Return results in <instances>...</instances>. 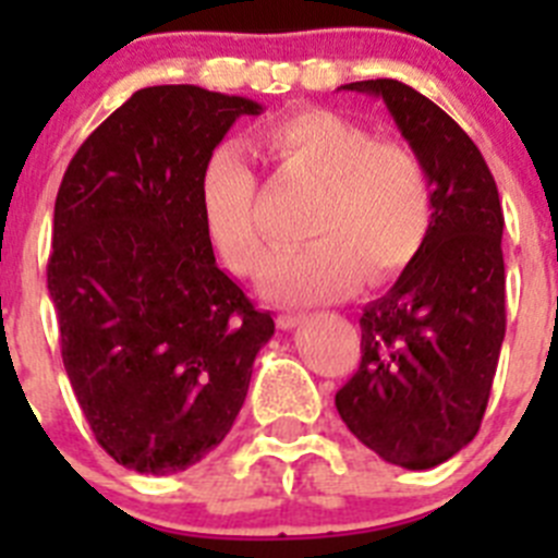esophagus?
Segmentation results:
<instances>
[{"mask_svg": "<svg viewBox=\"0 0 558 558\" xmlns=\"http://www.w3.org/2000/svg\"><path fill=\"white\" fill-rule=\"evenodd\" d=\"M302 322H304V313H282L279 318H276V324H279L282 329H293Z\"/></svg>", "mask_w": 558, "mask_h": 558, "instance_id": "34e87169", "label": "esophagus"}]
</instances>
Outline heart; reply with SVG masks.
<instances>
[{"instance_id": "b5f03b06", "label": "heart", "mask_w": 558, "mask_h": 558, "mask_svg": "<svg viewBox=\"0 0 558 558\" xmlns=\"http://www.w3.org/2000/svg\"><path fill=\"white\" fill-rule=\"evenodd\" d=\"M251 150L279 175L315 186L302 248L282 251L263 274V293L313 304L349 293L357 276L386 282L422 251L433 226V181L418 153L379 142L343 113L302 108L251 136ZM206 231L231 270L256 276L268 259L256 220V175L240 147L211 153L201 181Z\"/></svg>"}]
</instances>
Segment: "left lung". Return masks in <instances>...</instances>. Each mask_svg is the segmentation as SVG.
<instances>
[{
    "instance_id": "1",
    "label": "left lung",
    "mask_w": 558,
    "mask_h": 558,
    "mask_svg": "<svg viewBox=\"0 0 558 558\" xmlns=\"http://www.w3.org/2000/svg\"><path fill=\"white\" fill-rule=\"evenodd\" d=\"M379 97L433 181L425 245L360 315V366L335 393L349 430L383 461L430 470L481 430L506 335L502 206L463 128L416 88L357 81Z\"/></svg>"
}]
</instances>
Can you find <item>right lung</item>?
<instances>
[{"mask_svg": "<svg viewBox=\"0 0 558 558\" xmlns=\"http://www.w3.org/2000/svg\"><path fill=\"white\" fill-rule=\"evenodd\" d=\"M201 86L140 88L69 161L49 299L97 445L142 475L198 463L234 425L274 318L215 263L201 181L236 117Z\"/></svg>", "mask_w": 558, "mask_h": 558, "instance_id": "obj_1", "label": "right lung"}]
</instances>
